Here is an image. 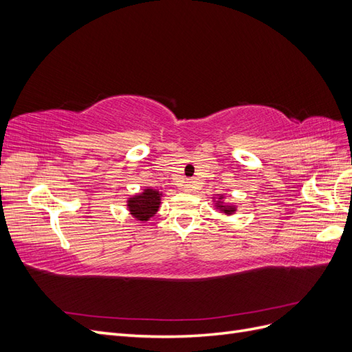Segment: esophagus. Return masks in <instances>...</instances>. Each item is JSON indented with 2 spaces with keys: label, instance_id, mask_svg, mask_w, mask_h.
Returning <instances> with one entry per match:
<instances>
[{
  "label": "esophagus",
  "instance_id": "esophagus-1",
  "mask_svg": "<svg viewBox=\"0 0 352 352\" xmlns=\"http://www.w3.org/2000/svg\"><path fill=\"white\" fill-rule=\"evenodd\" d=\"M185 189H186V190H190V182H186V184H185Z\"/></svg>",
  "mask_w": 352,
  "mask_h": 352
}]
</instances>
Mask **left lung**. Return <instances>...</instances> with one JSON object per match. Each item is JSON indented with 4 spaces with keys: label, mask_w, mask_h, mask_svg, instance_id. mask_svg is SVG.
Returning <instances> with one entry per match:
<instances>
[{
    "label": "left lung",
    "mask_w": 352,
    "mask_h": 352,
    "mask_svg": "<svg viewBox=\"0 0 352 352\" xmlns=\"http://www.w3.org/2000/svg\"><path fill=\"white\" fill-rule=\"evenodd\" d=\"M223 197H220L219 199H221ZM217 208L221 211V212H225V214H233V212H235V207L233 206H228V204H223V202H217Z\"/></svg>",
    "instance_id": "left-lung-1"
}]
</instances>
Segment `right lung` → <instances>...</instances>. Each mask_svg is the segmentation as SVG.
Returning a JSON list of instances; mask_svg holds the SVG:
<instances>
[{"instance_id":"1","label":"right lung","mask_w":352,"mask_h":352,"mask_svg":"<svg viewBox=\"0 0 352 352\" xmlns=\"http://www.w3.org/2000/svg\"><path fill=\"white\" fill-rule=\"evenodd\" d=\"M160 197H162V194H160L158 190L148 188L142 194L127 199V208H129L131 214L136 220L146 221L157 212L160 207V201H162Z\"/></svg>"}]
</instances>
